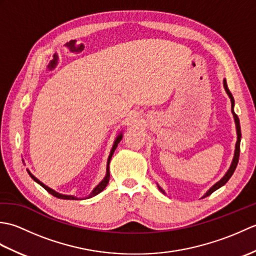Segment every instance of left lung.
<instances>
[{"instance_id":"left-lung-1","label":"left lung","mask_w":256,"mask_h":256,"mask_svg":"<svg viewBox=\"0 0 256 256\" xmlns=\"http://www.w3.org/2000/svg\"><path fill=\"white\" fill-rule=\"evenodd\" d=\"M224 89H226V91L228 96H230V99H231V106H232L231 110H232V113H233V116H234V121H236V125L238 140H236V144L234 157H233L232 164H231V166H230V168H229V170H228V172H226V175L224 176V178H221V180H220V182H216V184H214V186H212V187L208 190V192H206V194L204 196V197H208V196H210L212 192H216V189H219L220 187H222V186H224V184H226V182L229 180V179L231 178V176L233 175V172H234L236 168V166H238V157H240V142H241V128H240V120H238V116H236V114L234 113V110H233V106H234V99H233L232 94L230 92L229 88H228V84H226V80H224ZM158 188H160V187H158ZM160 190L162 192H162V188H160Z\"/></svg>"}]
</instances>
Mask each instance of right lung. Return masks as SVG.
<instances>
[{
	"mask_svg": "<svg viewBox=\"0 0 256 256\" xmlns=\"http://www.w3.org/2000/svg\"><path fill=\"white\" fill-rule=\"evenodd\" d=\"M122 140V134H120L116 138V142H114V144H113V148H112V150H111L110 156H108V165H106V177H104V179H103V180H102L99 184H98V186L94 189V192H92L90 194V196H89L88 198H91V197H94V196H96V194H100V192H102V190L106 187V184H108V180H110V170H108V164H110V160H111V158H112V155H113V153H114V150H116V146H118V144L120 143V140ZM28 174H30V176L32 179H34V180H35L36 182L40 184L42 188H45L48 192H50V194H52V196H54V197L59 198V199H67V200H74V199H77L76 197H74V196H66V194H58V192H56L55 190L50 189V187H47V186H45L44 184L40 182V180H38V179H37L36 177L32 176L30 172H28Z\"/></svg>",
	"mask_w": 256,
	"mask_h": 256,
	"instance_id": "1",
	"label": "right lung"
}]
</instances>
